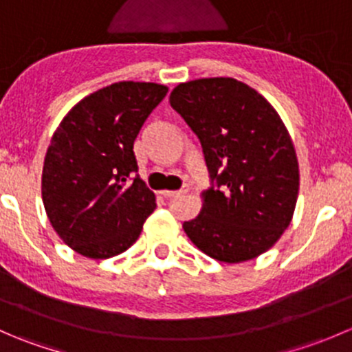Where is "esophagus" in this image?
<instances>
[{
	"label": "esophagus",
	"mask_w": 352,
	"mask_h": 352,
	"mask_svg": "<svg viewBox=\"0 0 352 352\" xmlns=\"http://www.w3.org/2000/svg\"><path fill=\"white\" fill-rule=\"evenodd\" d=\"M184 192H187V186L180 190H162L160 194H162L163 197H173V196H179V194H184Z\"/></svg>",
	"instance_id": "obj_1"
}]
</instances>
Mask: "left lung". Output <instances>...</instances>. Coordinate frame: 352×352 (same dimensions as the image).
I'll return each instance as SVG.
<instances>
[{"label":"left lung","mask_w":352,"mask_h":352,"mask_svg":"<svg viewBox=\"0 0 352 352\" xmlns=\"http://www.w3.org/2000/svg\"><path fill=\"white\" fill-rule=\"evenodd\" d=\"M170 105L197 134L214 182L184 232L219 262L267 252L289 226L300 189L296 151L279 113L235 78L177 85Z\"/></svg>","instance_id":"8db88e82"}]
</instances>
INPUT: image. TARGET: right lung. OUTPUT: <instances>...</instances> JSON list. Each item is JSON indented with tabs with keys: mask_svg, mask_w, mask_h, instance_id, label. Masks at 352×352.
I'll return each mask as SVG.
<instances>
[{
	"mask_svg": "<svg viewBox=\"0 0 352 352\" xmlns=\"http://www.w3.org/2000/svg\"><path fill=\"white\" fill-rule=\"evenodd\" d=\"M166 91L146 81L109 85L78 102L52 134L42 201L54 232L80 255L122 254L155 211V194L134 177V140Z\"/></svg>",
	"mask_w": 352,
	"mask_h": 352,
	"instance_id": "obj_1",
	"label": "right lung"
}]
</instances>
